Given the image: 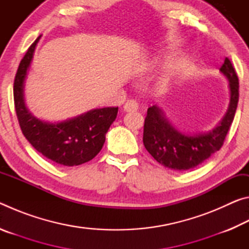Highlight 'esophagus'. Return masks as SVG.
I'll list each match as a JSON object with an SVG mask.
<instances>
[{"instance_id":"34e87169","label":"esophagus","mask_w":249,"mask_h":249,"mask_svg":"<svg viewBox=\"0 0 249 249\" xmlns=\"http://www.w3.org/2000/svg\"><path fill=\"white\" fill-rule=\"evenodd\" d=\"M138 103L135 100H128L127 102L124 104V111L125 112H134L137 111Z\"/></svg>"}]
</instances>
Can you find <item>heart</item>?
<instances>
[{
  "label": "heart",
  "mask_w": 249,
  "mask_h": 249,
  "mask_svg": "<svg viewBox=\"0 0 249 249\" xmlns=\"http://www.w3.org/2000/svg\"><path fill=\"white\" fill-rule=\"evenodd\" d=\"M157 65L162 66V67H168V66H169V61H168V60H158Z\"/></svg>",
  "instance_id": "heart-1"
}]
</instances>
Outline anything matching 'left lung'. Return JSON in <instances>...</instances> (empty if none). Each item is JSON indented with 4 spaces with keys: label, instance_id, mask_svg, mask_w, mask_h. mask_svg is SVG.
<instances>
[{
    "label": "left lung",
    "instance_id": "left-lung-1",
    "mask_svg": "<svg viewBox=\"0 0 249 249\" xmlns=\"http://www.w3.org/2000/svg\"><path fill=\"white\" fill-rule=\"evenodd\" d=\"M220 71L230 82V104L224 117L210 132L184 134L170 124L157 105L147 109L142 142L147 151L162 166L171 170H190L204 162L224 144L237 108L239 83L229 58H225Z\"/></svg>",
    "mask_w": 249,
    "mask_h": 249
}]
</instances>
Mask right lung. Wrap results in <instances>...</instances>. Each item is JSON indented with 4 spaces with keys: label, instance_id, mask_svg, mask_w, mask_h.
<instances>
[{
    "label": "right lung",
    "instance_id": "1",
    "mask_svg": "<svg viewBox=\"0 0 249 249\" xmlns=\"http://www.w3.org/2000/svg\"><path fill=\"white\" fill-rule=\"evenodd\" d=\"M40 36L28 48L14 80V105L20 129L44 157L61 166L90 161L102 149L105 134L115 121L119 107L94 108L73 119L49 123L31 114L24 101V82Z\"/></svg>",
    "mask_w": 249,
    "mask_h": 249
}]
</instances>
